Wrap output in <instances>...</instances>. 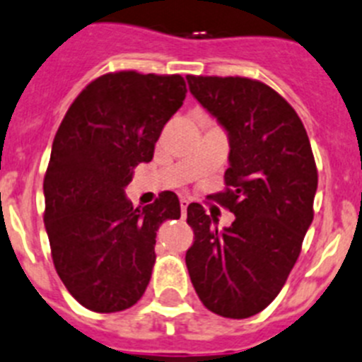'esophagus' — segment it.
<instances>
[{"label":"esophagus","mask_w":362,"mask_h":362,"mask_svg":"<svg viewBox=\"0 0 362 362\" xmlns=\"http://www.w3.org/2000/svg\"><path fill=\"white\" fill-rule=\"evenodd\" d=\"M189 204H191V202L185 200V198H182V200H180V209H182V214H184V216H185V212H187Z\"/></svg>","instance_id":"obj_1"}]
</instances>
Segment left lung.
Instances as JSON below:
<instances>
[{
    "label": "left lung",
    "instance_id": "left-lung-1",
    "mask_svg": "<svg viewBox=\"0 0 362 362\" xmlns=\"http://www.w3.org/2000/svg\"><path fill=\"white\" fill-rule=\"evenodd\" d=\"M191 94L228 134L225 191L235 219L218 230L200 204L187 207L194 243L185 253L202 303L250 318L279 295L314 218L318 171L302 119L276 90L243 76H187Z\"/></svg>",
    "mask_w": 362,
    "mask_h": 362
}]
</instances>
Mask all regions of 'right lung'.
<instances>
[{
	"label": "right lung",
	"mask_w": 362,
	"mask_h": 362,
	"mask_svg": "<svg viewBox=\"0 0 362 362\" xmlns=\"http://www.w3.org/2000/svg\"><path fill=\"white\" fill-rule=\"evenodd\" d=\"M180 74L107 73L64 116L44 177V227L67 291L94 313H117L144 295L155 238L180 218L177 194L134 209L124 197L134 168L153 158L164 124L185 100Z\"/></svg>",
	"instance_id": "obj_1"
}]
</instances>
